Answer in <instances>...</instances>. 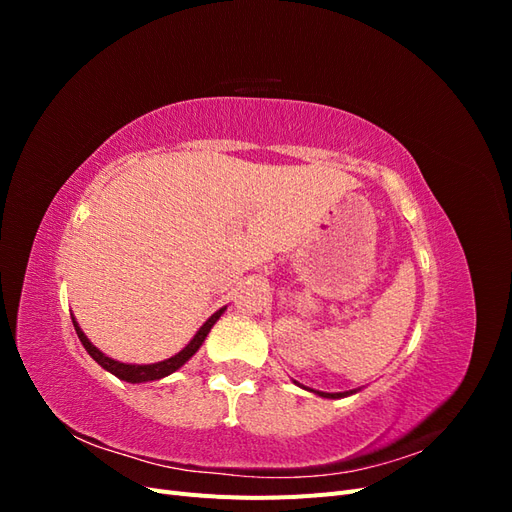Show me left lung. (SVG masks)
Masks as SVG:
<instances>
[{
	"label": "left lung",
	"instance_id": "1",
	"mask_svg": "<svg viewBox=\"0 0 512 512\" xmlns=\"http://www.w3.org/2000/svg\"><path fill=\"white\" fill-rule=\"evenodd\" d=\"M294 384H299L297 380H294ZM299 386H303V384H299ZM305 391H312V393H316L318 397H324V399H342V397H348V395H354V393H359L361 389H352V391H344V393H324V391H314V389H307V386H303Z\"/></svg>",
	"mask_w": 512,
	"mask_h": 512
}]
</instances>
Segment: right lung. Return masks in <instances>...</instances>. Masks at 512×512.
<instances>
[{
  "label": "right lung",
  "mask_w": 512,
  "mask_h": 512,
  "mask_svg": "<svg viewBox=\"0 0 512 512\" xmlns=\"http://www.w3.org/2000/svg\"><path fill=\"white\" fill-rule=\"evenodd\" d=\"M226 312V307H220L218 312H215L203 327H200L196 331V335L190 339V344L185 346L183 350H179L177 354L170 356V359H164V361H158V363H147V365H136V363H121V361H115L111 359V356H106L102 350H98L94 344L89 342V337L83 333V329L79 327V322H76L74 314H72V324H74V331L76 335H79L81 344L85 346V350L89 352L91 359H94L102 369L111 371L113 376H117L119 380H126V382H132V384H138V382H151V380H162L166 376L173 374V371H177L179 367H183L185 363H188L192 356L198 352V348L203 346V342L207 339L209 331L213 329V324L220 320V316Z\"/></svg>",
  "instance_id": "obj_1"
}]
</instances>
